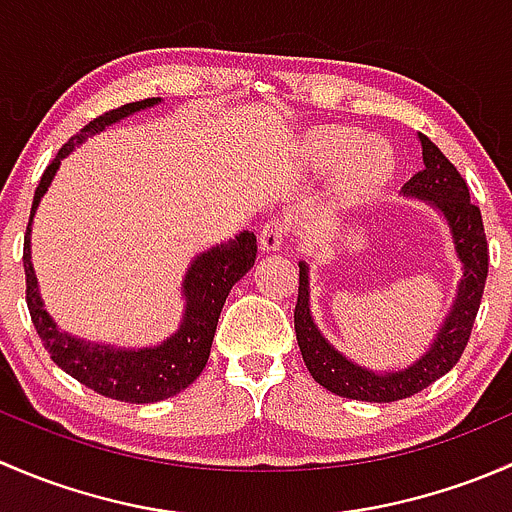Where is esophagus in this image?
<instances>
[{
	"instance_id": "1",
	"label": "esophagus",
	"mask_w": 512,
	"mask_h": 512,
	"mask_svg": "<svg viewBox=\"0 0 512 512\" xmlns=\"http://www.w3.org/2000/svg\"><path fill=\"white\" fill-rule=\"evenodd\" d=\"M287 240V223L282 220H270V223L262 225L260 230V247L267 252H275L285 245Z\"/></svg>"
}]
</instances>
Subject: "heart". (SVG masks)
Segmentation results:
<instances>
[{
	"label": "heart",
	"instance_id": "obj_1",
	"mask_svg": "<svg viewBox=\"0 0 512 512\" xmlns=\"http://www.w3.org/2000/svg\"><path fill=\"white\" fill-rule=\"evenodd\" d=\"M344 153H347V158L339 168V190L349 200L374 195L394 168L389 148L374 141L359 143L356 133L324 131L314 141V158L319 163H334Z\"/></svg>",
	"mask_w": 512,
	"mask_h": 512
}]
</instances>
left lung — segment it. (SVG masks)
Returning a JSON list of instances; mask_svg holds the SVG:
<instances>
[{"label":"left lung","mask_w":512,"mask_h":512,"mask_svg":"<svg viewBox=\"0 0 512 512\" xmlns=\"http://www.w3.org/2000/svg\"><path fill=\"white\" fill-rule=\"evenodd\" d=\"M418 138L423 146V170L406 180L404 195L428 200L433 208L441 210L451 227L453 245H456L458 260L463 265V280L458 285L456 304L431 349L414 366L394 371V374H374V371L356 366L347 356L339 354L314 327L312 314H309V267L299 262V292L297 307H294V332H297L299 352L319 386L337 396H347V399L376 401V404L399 401L418 394L436 379H441L443 374H448L458 364L468 339H471L473 322H476L480 299H483L485 277H488V240H485L480 208L471 203L468 185L456 165L426 136Z\"/></svg>","instance_id":"8db88e82"}]
</instances>
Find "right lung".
Instances as JSON below:
<instances>
[{
	"label": "right lung",
	"instance_id": "right-lung-1",
	"mask_svg": "<svg viewBox=\"0 0 512 512\" xmlns=\"http://www.w3.org/2000/svg\"><path fill=\"white\" fill-rule=\"evenodd\" d=\"M158 98H146V101H133L126 106L111 108V111L96 116L89 126L81 128L76 136L61 146L56 158L46 165L39 185H36L32 215H29L27 235H24V275H27V307L32 314L36 334L44 342V349L51 354L56 366L81 381L84 386L94 389L96 394L108 396L116 401H128V404H153L163 401L183 391L185 386L193 384L205 369L213 347L215 327L223 312V304L230 294L232 285L255 265L257 240L252 232H240L235 240L227 245H218L213 250L203 252L198 260L190 265L188 275L183 282L185 294V317L178 332L153 349H111L103 344H89L81 339L69 337L59 332L51 317L41 304L39 289H36V277L32 270V257H29V232H32V218L36 213L41 195L49 188L59 163L94 133L103 131L111 123L121 121L128 113H136L141 108L153 106Z\"/></svg>",
	"mask_w": 512,
	"mask_h": 512
}]
</instances>
